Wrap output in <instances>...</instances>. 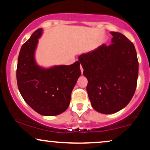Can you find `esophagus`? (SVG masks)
Here are the masks:
<instances>
[{"label": "esophagus", "mask_w": 150, "mask_h": 150, "mask_svg": "<svg viewBox=\"0 0 150 150\" xmlns=\"http://www.w3.org/2000/svg\"><path fill=\"white\" fill-rule=\"evenodd\" d=\"M80 70H81V73H83V70H83V68H82V66L81 65H80Z\"/></svg>", "instance_id": "34e87169"}]
</instances>
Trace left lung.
Instances as JSON below:
<instances>
[{"mask_svg": "<svg viewBox=\"0 0 150 150\" xmlns=\"http://www.w3.org/2000/svg\"><path fill=\"white\" fill-rule=\"evenodd\" d=\"M108 46L103 44L92 52L80 55L87 91L92 107L105 114L126 106L135 94L138 60L132 42L119 32H111Z\"/></svg>", "mask_w": 150, "mask_h": 150, "instance_id": "left-lung-1", "label": "left lung"}]
</instances>
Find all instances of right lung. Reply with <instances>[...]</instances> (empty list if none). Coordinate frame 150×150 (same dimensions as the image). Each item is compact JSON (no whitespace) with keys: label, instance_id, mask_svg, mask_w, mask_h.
Here are the masks:
<instances>
[{"label":"right lung","instance_id":"add662e5","mask_svg":"<svg viewBox=\"0 0 150 150\" xmlns=\"http://www.w3.org/2000/svg\"><path fill=\"white\" fill-rule=\"evenodd\" d=\"M42 32L36 30L20 49L17 82L22 98L32 109L44 116H56L69 106L72 90L81 75L80 63L49 69L38 66L34 54Z\"/></svg>","mask_w":150,"mask_h":150}]
</instances>
